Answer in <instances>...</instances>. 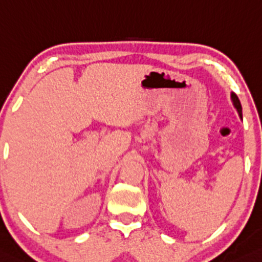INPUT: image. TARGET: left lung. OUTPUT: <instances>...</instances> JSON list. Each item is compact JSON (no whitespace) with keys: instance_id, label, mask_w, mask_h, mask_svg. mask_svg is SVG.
<instances>
[{"instance_id":"8db88e82","label":"left lung","mask_w":262,"mask_h":262,"mask_svg":"<svg viewBox=\"0 0 262 262\" xmlns=\"http://www.w3.org/2000/svg\"><path fill=\"white\" fill-rule=\"evenodd\" d=\"M232 100H233V103H234L235 108H237L239 116L242 117V105H241V101L238 99V96L235 95V94H232Z\"/></svg>"}]
</instances>
